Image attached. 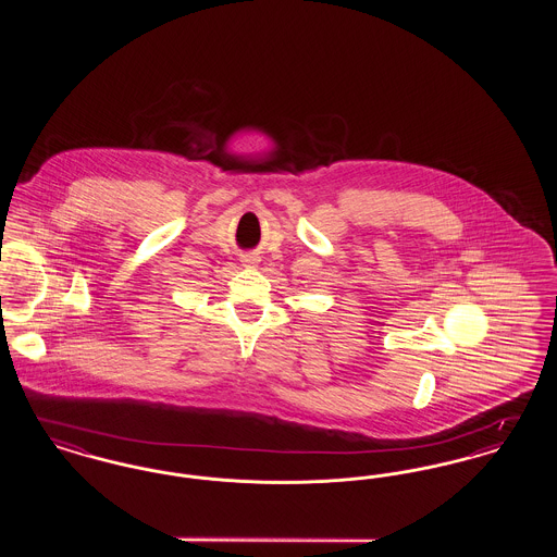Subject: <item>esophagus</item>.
<instances>
[{"mask_svg": "<svg viewBox=\"0 0 557 557\" xmlns=\"http://www.w3.org/2000/svg\"><path fill=\"white\" fill-rule=\"evenodd\" d=\"M244 263H246V265H252V263H257V259H255V257H246Z\"/></svg>", "mask_w": 557, "mask_h": 557, "instance_id": "esophagus-1", "label": "esophagus"}]
</instances>
